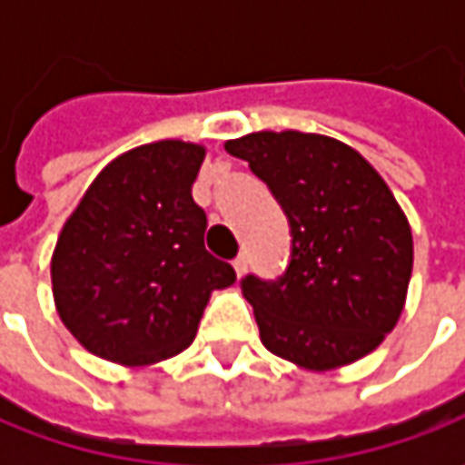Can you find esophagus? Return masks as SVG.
Wrapping results in <instances>:
<instances>
[{
  "label": "esophagus",
  "instance_id": "34e87169",
  "mask_svg": "<svg viewBox=\"0 0 465 465\" xmlns=\"http://www.w3.org/2000/svg\"><path fill=\"white\" fill-rule=\"evenodd\" d=\"M232 266H235V274H238V277H242V274L248 272V256H245V253H238V256H235V261H232Z\"/></svg>",
  "mask_w": 465,
  "mask_h": 465
}]
</instances>
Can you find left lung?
<instances>
[{"mask_svg": "<svg viewBox=\"0 0 465 465\" xmlns=\"http://www.w3.org/2000/svg\"><path fill=\"white\" fill-rule=\"evenodd\" d=\"M224 150L251 165L290 223L287 269L241 279L263 347L308 370L365 357L396 326L414 263L411 230L383 178L321 134L259 132Z\"/></svg>", "mask_w": 465, "mask_h": 465, "instance_id": "obj_1", "label": "left lung"}]
</instances>
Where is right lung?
Masks as SVG:
<instances>
[{
	"mask_svg": "<svg viewBox=\"0 0 465 465\" xmlns=\"http://www.w3.org/2000/svg\"><path fill=\"white\" fill-rule=\"evenodd\" d=\"M204 147L154 142L116 157L64 224L54 300L82 347L121 365H150L193 341L212 290L235 269L204 248L206 214L191 188Z\"/></svg>",
	"mask_w": 465,
	"mask_h": 465,
	"instance_id": "right-lung-1",
	"label": "right lung"
}]
</instances>
